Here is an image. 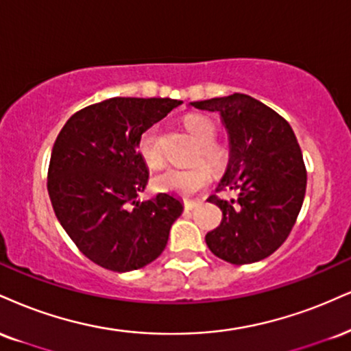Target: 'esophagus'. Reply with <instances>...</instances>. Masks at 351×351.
<instances>
[{"instance_id": "34e87169", "label": "esophagus", "mask_w": 351, "mask_h": 351, "mask_svg": "<svg viewBox=\"0 0 351 351\" xmlns=\"http://www.w3.org/2000/svg\"><path fill=\"white\" fill-rule=\"evenodd\" d=\"M183 204H184V209H186V210H191V209L196 208L197 202H196V201H184Z\"/></svg>"}]
</instances>
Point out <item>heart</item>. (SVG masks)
Instances as JSON below:
<instances>
[{
  "instance_id": "b5f03b06",
  "label": "heart",
  "mask_w": 351,
  "mask_h": 351,
  "mask_svg": "<svg viewBox=\"0 0 351 351\" xmlns=\"http://www.w3.org/2000/svg\"><path fill=\"white\" fill-rule=\"evenodd\" d=\"M184 128L197 142L196 154H194V163L197 165L191 168H168L160 173L154 178V186L157 191L193 196L210 183L213 170L223 173L230 165L232 150L229 143L217 141V128L209 117L193 114L184 119ZM137 152L147 167H162L165 158L157 124L150 125L138 135ZM206 162L208 165H206Z\"/></svg>"
}]
</instances>
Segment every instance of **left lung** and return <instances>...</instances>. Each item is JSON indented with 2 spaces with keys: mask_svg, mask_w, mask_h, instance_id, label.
Returning <instances> with one entry per match:
<instances>
[{
  "mask_svg": "<svg viewBox=\"0 0 351 351\" xmlns=\"http://www.w3.org/2000/svg\"><path fill=\"white\" fill-rule=\"evenodd\" d=\"M191 106L222 116L232 160L217 193L237 194L230 199L209 197L223 217L206 235V243L232 265L267 258L288 239L306 194L307 170L294 130L276 111L242 93Z\"/></svg>",
  "mask_w": 351,
  "mask_h": 351,
  "instance_id": "1",
  "label": "left lung"
}]
</instances>
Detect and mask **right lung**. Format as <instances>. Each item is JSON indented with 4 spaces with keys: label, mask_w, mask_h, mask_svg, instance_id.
<instances>
[{
    "label": "right lung",
    "mask_w": 351,
    "mask_h": 351,
    "mask_svg": "<svg viewBox=\"0 0 351 351\" xmlns=\"http://www.w3.org/2000/svg\"><path fill=\"white\" fill-rule=\"evenodd\" d=\"M180 104L170 98L101 101L75 112L55 138L47 171L52 208L93 263L132 271L167 247L183 204L167 193L135 201L149 183L137 141Z\"/></svg>",
    "instance_id": "add662e5"
}]
</instances>
